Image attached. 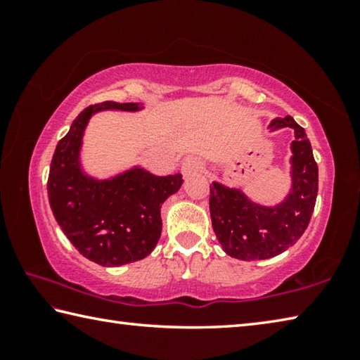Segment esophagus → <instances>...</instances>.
<instances>
[{
  "mask_svg": "<svg viewBox=\"0 0 360 360\" xmlns=\"http://www.w3.org/2000/svg\"><path fill=\"white\" fill-rule=\"evenodd\" d=\"M181 169H182V174H184V176H191L193 173L202 172L203 163L197 157H187V158H184V162H182Z\"/></svg>",
  "mask_w": 360,
  "mask_h": 360,
  "instance_id": "esophagus-1",
  "label": "esophagus"
}]
</instances>
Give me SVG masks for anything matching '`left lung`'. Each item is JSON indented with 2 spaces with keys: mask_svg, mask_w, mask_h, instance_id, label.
Segmentation results:
<instances>
[{
  "mask_svg": "<svg viewBox=\"0 0 360 360\" xmlns=\"http://www.w3.org/2000/svg\"><path fill=\"white\" fill-rule=\"evenodd\" d=\"M290 127L292 188L288 198L276 206L252 203L238 188L219 182L210 186V212L212 229L225 252L240 260L275 257L295 245L307 230L318 197V163L309 139L297 122L285 115L270 124V129Z\"/></svg>",
  "mask_w": 360,
  "mask_h": 360,
  "instance_id": "obj_1",
  "label": "left lung"
}]
</instances>
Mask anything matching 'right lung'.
I'll list each match as a JSON object with an SVG mask.
<instances>
[{"label": "right lung", "instance_id": "1", "mask_svg": "<svg viewBox=\"0 0 360 360\" xmlns=\"http://www.w3.org/2000/svg\"><path fill=\"white\" fill-rule=\"evenodd\" d=\"M103 109L138 111V103L105 101L85 108L53 152L47 179L49 203L72 246L103 266L144 259L162 233V203L179 191L182 174L154 176L133 168L112 179L84 174L79 162L82 135Z\"/></svg>", "mask_w": 360, "mask_h": 360}]
</instances>
